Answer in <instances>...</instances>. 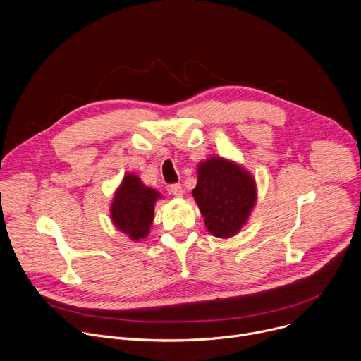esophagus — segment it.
I'll return each mask as SVG.
<instances>
[{
    "label": "esophagus",
    "instance_id": "obj_1",
    "mask_svg": "<svg viewBox=\"0 0 361 361\" xmlns=\"http://www.w3.org/2000/svg\"><path fill=\"white\" fill-rule=\"evenodd\" d=\"M170 191H171L173 195H176V197H183V194H184L181 184H173L170 187Z\"/></svg>",
    "mask_w": 361,
    "mask_h": 361
}]
</instances>
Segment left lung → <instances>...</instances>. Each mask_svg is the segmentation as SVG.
<instances>
[{
  "instance_id": "left-lung-1",
  "label": "left lung",
  "mask_w": 361,
  "mask_h": 361,
  "mask_svg": "<svg viewBox=\"0 0 361 361\" xmlns=\"http://www.w3.org/2000/svg\"><path fill=\"white\" fill-rule=\"evenodd\" d=\"M192 197L207 231L216 238L228 239L249 220L257 199L256 181L236 161L210 157L197 164Z\"/></svg>"
}]
</instances>
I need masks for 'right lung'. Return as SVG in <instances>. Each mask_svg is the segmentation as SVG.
<instances>
[{"label": "right lung", "mask_w": 361, "mask_h": 361, "mask_svg": "<svg viewBox=\"0 0 361 361\" xmlns=\"http://www.w3.org/2000/svg\"><path fill=\"white\" fill-rule=\"evenodd\" d=\"M161 194L145 185L137 174L128 173L116 188L111 203V220L119 232L140 242L149 233L155 202Z\"/></svg>", "instance_id": "1"}]
</instances>
